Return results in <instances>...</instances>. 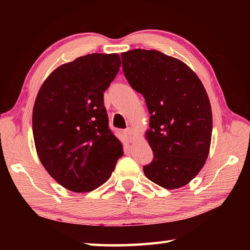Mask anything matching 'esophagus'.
Instances as JSON below:
<instances>
[{"instance_id": "34e87169", "label": "esophagus", "mask_w": 250, "mask_h": 250, "mask_svg": "<svg viewBox=\"0 0 250 250\" xmlns=\"http://www.w3.org/2000/svg\"><path fill=\"white\" fill-rule=\"evenodd\" d=\"M123 134L126 137V139L129 141V142H132L133 140V132L132 130L130 129V128H127V129L123 130Z\"/></svg>"}]
</instances>
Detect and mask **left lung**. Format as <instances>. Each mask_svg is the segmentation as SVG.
Wrapping results in <instances>:
<instances>
[{
  "label": "left lung",
  "mask_w": 250,
  "mask_h": 250,
  "mask_svg": "<svg viewBox=\"0 0 250 250\" xmlns=\"http://www.w3.org/2000/svg\"><path fill=\"white\" fill-rule=\"evenodd\" d=\"M121 57L128 83L145 98L151 115L153 161L144 173L165 188L184 187L208 155L213 118L206 89L186 63L160 51L134 49Z\"/></svg>",
  "instance_id": "8db88e82"
}]
</instances>
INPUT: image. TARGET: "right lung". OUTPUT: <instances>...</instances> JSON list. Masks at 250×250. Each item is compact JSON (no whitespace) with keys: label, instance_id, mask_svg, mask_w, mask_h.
I'll list each match as a JSON object with an SVG mask.
<instances>
[{"label":"right lung","instance_id":"obj_1","mask_svg":"<svg viewBox=\"0 0 250 250\" xmlns=\"http://www.w3.org/2000/svg\"><path fill=\"white\" fill-rule=\"evenodd\" d=\"M121 65L118 54H88L62 64L43 82L33 107L35 148L59 185L90 192L106 181L123 155L108 126L103 93Z\"/></svg>","mask_w":250,"mask_h":250}]
</instances>
